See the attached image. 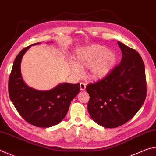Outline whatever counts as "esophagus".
Returning a JSON list of instances; mask_svg holds the SVG:
<instances>
[{
    "label": "esophagus",
    "instance_id": "1",
    "mask_svg": "<svg viewBox=\"0 0 156 156\" xmlns=\"http://www.w3.org/2000/svg\"><path fill=\"white\" fill-rule=\"evenodd\" d=\"M80 89L81 90H85L86 89V84L85 83H81L80 84Z\"/></svg>",
    "mask_w": 156,
    "mask_h": 156
}]
</instances>
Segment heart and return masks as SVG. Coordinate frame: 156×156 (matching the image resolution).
Masks as SVG:
<instances>
[{"label": "heart", "instance_id": "obj_1", "mask_svg": "<svg viewBox=\"0 0 156 156\" xmlns=\"http://www.w3.org/2000/svg\"><path fill=\"white\" fill-rule=\"evenodd\" d=\"M117 61L115 53L100 45H92L78 51L75 63H71V69L76 75L81 69L90 67V76L93 80L102 79L111 72Z\"/></svg>", "mask_w": 156, "mask_h": 156}]
</instances>
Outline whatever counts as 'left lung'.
<instances>
[{
    "label": "left lung",
    "mask_w": 156,
    "mask_h": 156,
    "mask_svg": "<svg viewBox=\"0 0 156 156\" xmlns=\"http://www.w3.org/2000/svg\"><path fill=\"white\" fill-rule=\"evenodd\" d=\"M121 63L106 77L87 86L88 111L95 122L115 128L129 121L142 107L147 95L145 69L137 51L118 41Z\"/></svg>",
    "instance_id": "1"
}]
</instances>
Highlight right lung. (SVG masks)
Returning <instances> with one entry per match:
<instances>
[{
    "instance_id": "obj_1",
    "label": "right lung",
    "mask_w": 156,
    "mask_h": 156,
    "mask_svg": "<svg viewBox=\"0 0 156 156\" xmlns=\"http://www.w3.org/2000/svg\"><path fill=\"white\" fill-rule=\"evenodd\" d=\"M31 46L22 50L13 62L8 83L9 98L28 123L40 127H52L66 117L71 101L80 91V84L63 83L46 91L28 87L22 77L20 65L24 54Z\"/></svg>"
}]
</instances>
